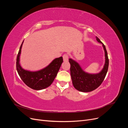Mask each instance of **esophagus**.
Masks as SVG:
<instances>
[{"label": "esophagus", "mask_w": 128, "mask_h": 128, "mask_svg": "<svg viewBox=\"0 0 128 128\" xmlns=\"http://www.w3.org/2000/svg\"><path fill=\"white\" fill-rule=\"evenodd\" d=\"M63 59H64V62L68 61V56L67 54H64L63 56Z\"/></svg>", "instance_id": "obj_1"}]
</instances>
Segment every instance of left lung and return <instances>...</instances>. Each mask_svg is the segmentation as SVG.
<instances>
[{"instance_id":"1","label":"left lung","mask_w":128,"mask_h":128,"mask_svg":"<svg viewBox=\"0 0 128 128\" xmlns=\"http://www.w3.org/2000/svg\"><path fill=\"white\" fill-rule=\"evenodd\" d=\"M96 40L102 44L105 57L104 67L99 72L90 74L86 72L77 62L70 58L69 59V62L70 64V70L72 84L76 90L79 91L88 92L94 90L101 85L107 72L109 60L105 46L96 36Z\"/></svg>"}]
</instances>
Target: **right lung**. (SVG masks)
<instances>
[{"label": "right lung", "mask_w": 128, "mask_h": 128, "mask_svg": "<svg viewBox=\"0 0 128 128\" xmlns=\"http://www.w3.org/2000/svg\"><path fill=\"white\" fill-rule=\"evenodd\" d=\"M20 46L16 59V69L20 78L27 86L35 90H40L48 87L57 75L62 63V56L56 58L48 66L37 71H30L23 68L20 63L21 48Z\"/></svg>", "instance_id": "obj_1"}]
</instances>
